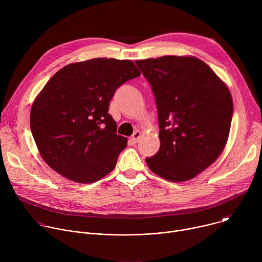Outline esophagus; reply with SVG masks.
Segmentation results:
<instances>
[{"instance_id": "obj_1", "label": "esophagus", "mask_w": 262, "mask_h": 262, "mask_svg": "<svg viewBox=\"0 0 262 262\" xmlns=\"http://www.w3.org/2000/svg\"><path fill=\"white\" fill-rule=\"evenodd\" d=\"M140 138H141V132L136 130V132L134 133V135L130 137V141H132L134 144H136V143L139 142Z\"/></svg>"}]
</instances>
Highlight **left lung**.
Masks as SVG:
<instances>
[{"label":"left lung","mask_w":262,"mask_h":262,"mask_svg":"<svg viewBox=\"0 0 262 262\" xmlns=\"http://www.w3.org/2000/svg\"><path fill=\"white\" fill-rule=\"evenodd\" d=\"M136 64L151 85L161 147L146 158L155 174L173 182L196 177L226 146L233 101L214 71L192 56H164Z\"/></svg>","instance_id":"obj_1"}]
</instances>
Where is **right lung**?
I'll list each match as a JSON object with an SVG mask.
<instances>
[{
  "instance_id": "right-lung-1",
  "label": "right lung",
  "mask_w": 262,
  "mask_h": 262,
  "mask_svg": "<svg viewBox=\"0 0 262 262\" xmlns=\"http://www.w3.org/2000/svg\"><path fill=\"white\" fill-rule=\"evenodd\" d=\"M130 60L96 58L58 70L35 98L30 126L43 161L79 183H92L116 166L127 139L116 134L108 105L118 87L139 77Z\"/></svg>"
}]
</instances>
